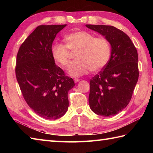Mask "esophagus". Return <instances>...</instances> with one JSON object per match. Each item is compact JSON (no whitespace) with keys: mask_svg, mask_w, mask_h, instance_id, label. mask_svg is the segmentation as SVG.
Returning <instances> with one entry per match:
<instances>
[{"mask_svg":"<svg viewBox=\"0 0 153 153\" xmlns=\"http://www.w3.org/2000/svg\"><path fill=\"white\" fill-rule=\"evenodd\" d=\"M80 80L81 79L79 78H75L74 79V82H75V83H77V82H79Z\"/></svg>","mask_w":153,"mask_h":153,"instance_id":"esophagus-1","label":"esophagus"}]
</instances>
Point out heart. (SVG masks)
Masks as SVG:
<instances>
[{"label":"heart","instance_id":"1","mask_svg":"<svg viewBox=\"0 0 153 153\" xmlns=\"http://www.w3.org/2000/svg\"><path fill=\"white\" fill-rule=\"evenodd\" d=\"M66 44L56 43L52 47L54 60L62 68H66L70 62V51L77 52L76 60L68 69L70 76L76 77L91 71H98L105 67L110 59L111 47L108 41L103 37H95L86 31H76L65 38Z\"/></svg>","mask_w":153,"mask_h":153}]
</instances>
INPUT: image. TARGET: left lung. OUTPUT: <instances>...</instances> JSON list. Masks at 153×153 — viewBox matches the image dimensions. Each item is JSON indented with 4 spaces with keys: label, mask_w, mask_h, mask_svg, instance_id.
<instances>
[{
    "label": "left lung",
    "mask_w": 153,
    "mask_h": 153,
    "mask_svg": "<svg viewBox=\"0 0 153 153\" xmlns=\"http://www.w3.org/2000/svg\"><path fill=\"white\" fill-rule=\"evenodd\" d=\"M86 27L105 36L111 45L108 63L90 79V108L97 115L114 116L128 106L138 81L137 51L130 38L115 27Z\"/></svg>",
    "instance_id": "left-lung-1"
}]
</instances>
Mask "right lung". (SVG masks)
<instances>
[{
	"label": "right lung",
	"instance_id": "1",
	"mask_svg": "<svg viewBox=\"0 0 153 153\" xmlns=\"http://www.w3.org/2000/svg\"><path fill=\"white\" fill-rule=\"evenodd\" d=\"M64 25H41L19 47L16 76L28 106L42 118L56 120L64 115L68 91L75 85L52 56L53 42Z\"/></svg>",
	"mask_w": 153,
	"mask_h": 153
}]
</instances>
